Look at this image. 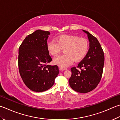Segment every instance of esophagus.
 Instances as JSON below:
<instances>
[{"label": "esophagus", "instance_id": "obj_1", "mask_svg": "<svg viewBox=\"0 0 120 120\" xmlns=\"http://www.w3.org/2000/svg\"><path fill=\"white\" fill-rule=\"evenodd\" d=\"M67 68H65V67H60V71H65V70H67Z\"/></svg>", "mask_w": 120, "mask_h": 120}]
</instances>
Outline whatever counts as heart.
Here are the masks:
<instances>
[{"mask_svg": "<svg viewBox=\"0 0 120 120\" xmlns=\"http://www.w3.org/2000/svg\"><path fill=\"white\" fill-rule=\"evenodd\" d=\"M47 49L52 55L56 56L64 49L65 54L54 58V63L60 67H66L85 57L89 49L88 41L77 36L64 35L56 38V41L47 42Z\"/></svg>", "mask_w": 120, "mask_h": 120, "instance_id": "heart-1", "label": "heart"}]
</instances>
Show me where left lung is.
Segmentation results:
<instances>
[{"mask_svg":"<svg viewBox=\"0 0 120 120\" xmlns=\"http://www.w3.org/2000/svg\"><path fill=\"white\" fill-rule=\"evenodd\" d=\"M82 31L87 34L89 49L86 56L77 67L71 68V76L69 79L71 87L80 93H87L98 86L103 73L105 56L98 40L87 31Z\"/></svg>","mask_w":120,"mask_h":120,"instance_id":"8db88e82","label":"left lung"}]
</instances>
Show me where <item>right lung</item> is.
Masks as SVG:
<instances>
[{
  "mask_svg": "<svg viewBox=\"0 0 120 120\" xmlns=\"http://www.w3.org/2000/svg\"><path fill=\"white\" fill-rule=\"evenodd\" d=\"M50 32L38 30L25 38L19 49V73L25 85L35 92H43L54 84L59 73L57 65H48L52 59L47 49Z\"/></svg>",
  "mask_w": 120,
  "mask_h": 120,
  "instance_id": "add662e5",
  "label": "right lung"
}]
</instances>
